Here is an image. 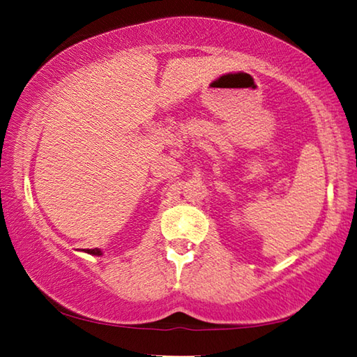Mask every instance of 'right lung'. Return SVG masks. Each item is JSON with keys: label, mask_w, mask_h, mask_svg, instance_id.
<instances>
[{"label": "right lung", "mask_w": 357, "mask_h": 357, "mask_svg": "<svg viewBox=\"0 0 357 357\" xmlns=\"http://www.w3.org/2000/svg\"><path fill=\"white\" fill-rule=\"evenodd\" d=\"M84 252H87V254H92V255H102V251H100V249H97V248H93V249H86Z\"/></svg>", "instance_id": "add662e5"}]
</instances>
